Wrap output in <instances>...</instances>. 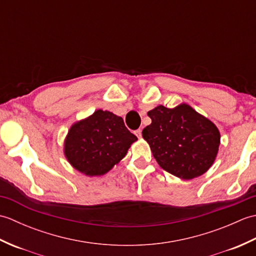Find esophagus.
<instances>
[{"label":"esophagus","instance_id":"obj_1","mask_svg":"<svg viewBox=\"0 0 256 256\" xmlns=\"http://www.w3.org/2000/svg\"><path fill=\"white\" fill-rule=\"evenodd\" d=\"M135 134H136V136L138 138H142V130H140V128L136 130V131H135Z\"/></svg>","mask_w":256,"mask_h":256}]
</instances>
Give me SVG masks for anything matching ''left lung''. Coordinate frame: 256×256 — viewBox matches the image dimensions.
<instances>
[{
	"label": "left lung",
	"mask_w": 256,
	"mask_h": 256,
	"mask_svg": "<svg viewBox=\"0 0 256 256\" xmlns=\"http://www.w3.org/2000/svg\"><path fill=\"white\" fill-rule=\"evenodd\" d=\"M152 123L142 132L162 170L182 179L204 174L214 164L220 145L214 123L182 103L174 108L156 106L148 112Z\"/></svg>",
	"instance_id": "obj_1"
}]
</instances>
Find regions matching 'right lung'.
Returning <instances> with one entry per match:
<instances>
[{"instance_id": "add662e5", "label": "right lung", "mask_w": 256, "mask_h": 256, "mask_svg": "<svg viewBox=\"0 0 256 256\" xmlns=\"http://www.w3.org/2000/svg\"><path fill=\"white\" fill-rule=\"evenodd\" d=\"M136 140L121 116L96 110L72 125L64 138V153L69 164L84 175L102 176L124 158Z\"/></svg>"}]
</instances>
